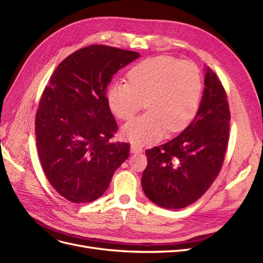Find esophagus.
Here are the masks:
<instances>
[{
    "mask_svg": "<svg viewBox=\"0 0 263 263\" xmlns=\"http://www.w3.org/2000/svg\"><path fill=\"white\" fill-rule=\"evenodd\" d=\"M130 151H132L133 154H140L141 151H142V148L139 145L133 142V144L130 145Z\"/></svg>",
    "mask_w": 263,
    "mask_h": 263,
    "instance_id": "34e87169",
    "label": "esophagus"
}]
</instances>
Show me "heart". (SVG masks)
<instances>
[{"mask_svg":"<svg viewBox=\"0 0 263 263\" xmlns=\"http://www.w3.org/2000/svg\"><path fill=\"white\" fill-rule=\"evenodd\" d=\"M128 79L129 82L109 85V108L124 121L144 107L145 102L148 112L124 126L126 139L137 144L155 141L165 129L181 132L192 122L203 85L200 70L193 62L158 55L135 66Z\"/></svg>","mask_w":263,"mask_h":263,"instance_id":"obj_1","label":"heart"}]
</instances>
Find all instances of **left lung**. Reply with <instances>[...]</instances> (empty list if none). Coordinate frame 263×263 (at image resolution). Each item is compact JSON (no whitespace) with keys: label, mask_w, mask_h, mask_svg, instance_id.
<instances>
[{"label":"left lung","mask_w":263,"mask_h":263,"mask_svg":"<svg viewBox=\"0 0 263 263\" xmlns=\"http://www.w3.org/2000/svg\"><path fill=\"white\" fill-rule=\"evenodd\" d=\"M197 114L186 128L165 144L146 150L141 186L149 200L168 210L197 201L216 179L229 136L227 95L214 71L205 68Z\"/></svg>","instance_id":"left-lung-1"}]
</instances>
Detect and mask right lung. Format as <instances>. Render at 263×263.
Listing matches in <instances>:
<instances>
[{"label":"right lung","instance_id":"right-lung-1","mask_svg":"<svg viewBox=\"0 0 263 263\" xmlns=\"http://www.w3.org/2000/svg\"><path fill=\"white\" fill-rule=\"evenodd\" d=\"M138 52L91 45L71 53L43 92L35 130L39 160L51 186L73 203L104 194L114 172L129 156L126 142H110L117 124L106 89Z\"/></svg>","mask_w":263,"mask_h":263}]
</instances>
